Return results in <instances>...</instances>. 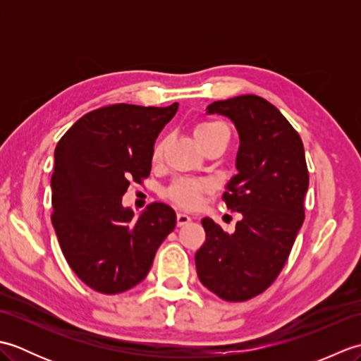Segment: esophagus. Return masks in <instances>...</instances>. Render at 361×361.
I'll return each instance as SVG.
<instances>
[{"mask_svg":"<svg viewBox=\"0 0 361 361\" xmlns=\"http://www.w3.org/2000/svg\"><path fill=\"white\" fill-rule=\"evenodd\" d=\"M189 221H190V217L188 216V214H183V212L176 214V225L178 226H185L189 224Z\"/></svg>","mask_w":361,"mask_h":361,"instance_id":"esophagus-1","label":"esophagus"}]
</instances>
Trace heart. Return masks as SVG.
Masks as SVG:
<instances>
[{"instance_id": "b5f03b06", "label": "heart", "mask_w": 361, "mask_h": 361, "mask_svg": "<svg viewBox=\"0 0 361 361\" xmlns=\"http://www.w3.org/2000/svg\"><path fill=\"white\" fill-rule=\"evenodd\" d=\"M194 136L198 142V145H203L206 142L221 140V137H226L229 140V128L217 121H204L198 122L194 127ZM164 150V142H158L153 149V159L158 161L163 157ZM206 190V185L200 181L194 180H180L172 185L169 194H171L172 200L176 202L185 208H194L200 202V195Z\"/></svg>"}]
</instances>
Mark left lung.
<instances>
[{
	"mask_svg": "<svg viewBox=\"0 0 361 361\" xmlns=\"http://www.w3.org/2000/svg\"><path fill=\"white\" fill-rule=\"evenodd\" d=\"M233 122L239 135L237 173L226 183L228 208L242 214L228 234L206 217L195 252L198 279L225 301H247L278 278L304 221L309 172L296 130L274 105L243 94L208 105L206 114Z\"/></svg>",
	"mask_w": 361,
	"mask_h": 361,
	"instance_id": "8db88e82",
	"label": "left lung"
}]
</instances>
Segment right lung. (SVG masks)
<instances>
[{
  "instance_id": "add662e5",
  "label": "right lung",
  "mask_w": 361,
  "mask_h": 361,
  "mask_svg": "<svg viewBox=\"0 0 361 361\" xmlns=\"http://www.w3.org/2000/svg\"><path fill=\"white\" fill-rule=\"evenodd\" d=\"M178 104L110 105L80 118L54 152L52 226L66 262L96 291L116 295L147 276L176 214L152 203L140 216L122 204L130 181L152 169L153 145Z\"/></svg>"
}]
</instances>
